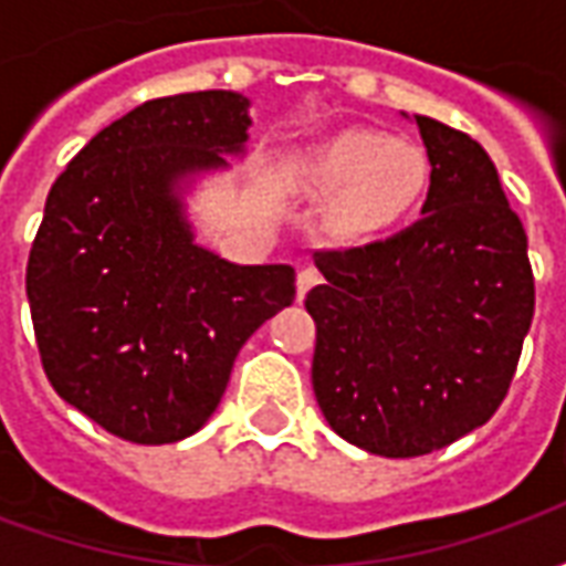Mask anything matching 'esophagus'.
<instances>
[{"label": "esophagus", "instance_id": "esophagus-1", "mask_svg": "<svg viewBox=\"0 0 566 566\" xmlns=\"http://www.w3.org/2000/svg\"><path fill=\"white\" fill-rule=\"evenodd\" d=\"M321 282L318 270H312V266H306V270L296 272V300H303V296L315 287V284Z\"/></svg>", "mask_w": 566, "mask_h": 566}]
</instances>
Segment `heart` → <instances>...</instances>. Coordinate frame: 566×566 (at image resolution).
Listing matches in <instances>:
<instances>
[{
	"label": "heart",
	"mask_w": 566,
	"mask_h": 566,
	"mask_svg": "<svg viewBox=\"0 0 566 566\" xmlns=\"http://www.w3.org/2000/svg\"><path fill=\"white\" fill-rule=\"evenodd\" d=\"M427 185L424 150L376 129H345L300 163V187L312 199L331 202L333 230L345 239L394 230L418 209Z\"/></svg>",
	"instance_id": "1"
}]
</instances>
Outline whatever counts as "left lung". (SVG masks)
<instances>
[{"instance_id":"left-lung-1","label":"left lung","mask_w":566,"mask_h":566,"mask_svg":"<svg viewBox=\"0 0 566 566\" xmlns=\"http://www.w3.org/2000/svg\"><path fill=\"white\" fill-rule=\"evenodd\" d=\"M430 163L421 221L318 251L312 388L357 449L418 458L482 427L510 391L534 318L527 235L485 148L416 115Z\"/></svg>"}]
</instances>
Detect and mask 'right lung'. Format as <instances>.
<instances>
[{"label":"right lung","mask_w":566,"mask_h":566,"mask_svg":"<svg viewBox=\"0 0 566 566\" xmlns=\"http://www.w3.org/2000/svg\"><path fill=\"white\" fill-rule=\"evenodd\" d=\"M251 99L163 96L96 133L44 202L27 263L54 391L139 446L197 433L239 348L294 303V266H242L199 245L190 197L242 160Z\"/></svg>","instance_id":"right-lung-1"}]
</instances>
